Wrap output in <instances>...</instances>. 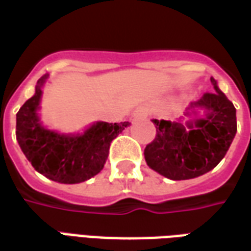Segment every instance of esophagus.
Here are the masks:
<instances>
[{
	"label": "esophagus",
	"instance_id": "34e87169",
	"mask_svg": "<svg viewBox=\"0 0 251 251\" xmlns=\"http://www.w3.org/2000/svg\"><path fill=\"white\" fill-rule=\"evenodd\" d=\"M148 109L147 107H144V106H140V107H137L134 111H133V114H131V118L133 120H137V118H144V117H147L148 115Z\"/></svg>",
	"mask_w": 251,
	"mask_h": 251
}]
</instances>
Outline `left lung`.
<instances>
[{"label": "left lung", "mask_w": 251, "mask_h": 251, "mask_svg": "<svg viewBox=\"0 0 251 251\" xmlns=\"http://www.w3.org/2000/svg\"><path fill=\"white\" fill-rule=\"evenodd\" d=\"M214 93H205L189 109L207 110L204 120L180 122L152 120L156 137L145 148L147 164L171 180H188L210 172L221 163L237 133L235 107L216 82Z\"/></svg>", "instance_id": "1"}]
</instances>
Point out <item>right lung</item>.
<instances>
[{"instance_id":"add662e5","label":"right lung","mask_w":251,"mask_h":251,"mask_svg":"<svg viewBox=\"0 0 251 251\" xmlns=\"http://www.w3.org/2000/svg\"><path fill=\"white\" fill-rule=\"evenodd\" d=\"M48 75L39 79L35 95L25 102L16 118V137L32 167L48 179L76 184L99 174L109 156L110 144L129 122H97L83 134L66 136L43 127L36 110L41 86Z\"/></svg>"}]
</instances>
